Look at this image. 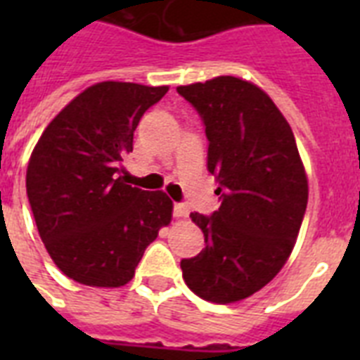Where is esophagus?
<instances>
[{
    "mask_svg": "<svg viewBox=\"0 0 360 360\" xmlns=\"http://www.w3.org/2000/svg\"><path fill=\"white\" fill-rule=\"evenodd\" d=\"M188 213H191V207L186 203H175L174 205V214L177 219H186Z\"/></svg>",
    "mask_w": 360,
    "mask_h": 360,
    "instance_id": "34e87169",
    "label": "esophagus"
}]
</instances>
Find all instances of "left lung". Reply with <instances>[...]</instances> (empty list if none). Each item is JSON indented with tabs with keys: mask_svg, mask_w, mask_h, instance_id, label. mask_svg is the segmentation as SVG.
Segmentation results:
<instances>
[{
	"mask_svg": "<svg viewBox=\"0 0 360 360\" xmlns=\"http://www.w3.org/2000/svg\"><path fill=\"white\" fill-rule=\"evenodd\" d=\"M209 140L207 169L220 207L192 213L205 248L181 259L186 285L228 304L254 295L288 262L308 203V181L290 123L265 91L236 76L179 86Z\"/></svg>",
	"mask_w": 360,
	"mask_h": 360,
	"instance_id": "obj_1",
	"label": "left lung"
}]
</instances>
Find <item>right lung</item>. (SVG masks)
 <instances>
[{"label":"right lung","instance_id":"1","mask_svg":"<svg viewBox=\"0 0 360 360\" xmlns=\"http://www.w3.org/2000/svg\"><path fill=\"white\" fill-rule=\"evenodd\" d=\"M166 93L168 86L95 84L53 117L31 153L25 188L37 230L59 271L80 284H127L172 220L162 191H141L121 175L141 115Z\"/></svg>","mask_w":360,"mask_h":360}]
</instances>
